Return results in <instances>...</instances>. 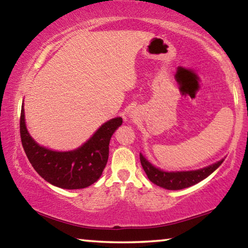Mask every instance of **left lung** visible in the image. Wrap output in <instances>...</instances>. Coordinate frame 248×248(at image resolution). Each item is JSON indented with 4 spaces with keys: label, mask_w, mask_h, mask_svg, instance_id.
Returning a JSON list of instances; mask_svg holds the SVG:
<instances>
[{
    "label": "left lung",
    "mask_w": 248,
    "mask_h": 248,
    "mask_svg": "<svg viewBox=\"0 0 248 248\" xmlns=\"http://www.w3.org/2000/svg\"><path fill=\"white\" fill-rule=\"evenodd\" d=\"M224 160L225 159L223 158L219 161H216L215 164L206 166V167L201 169H196V170L167 171L156 167L142 154H140V162H141L143 170H145L150 182L168 190L184 189V188H188L193 185L201 183L210 173L215 171L223 164Z\"/></svg>",
    "instance_id": "obj_1"
}]
</instances>
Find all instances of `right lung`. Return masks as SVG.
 Masks as SVG:
<instances>
[{"label":"right lung","instance_id":"1","mask_svg":"<svg viewBox=\"0 0 248 248\" xmlns=\"http://www.w3.org/2000/svg\"><path fill=\"white\" fill-rule=\"evenodd\" d=\"M121 124L123 118H112L77 149L57 151L32 138L25 124L24 100L22 103L20 132L28 159L44 180L63 189H82L100 178L108 161L110 139Z\"/></svg>","mask_w":248,"mask_h":248}]
</instances>
